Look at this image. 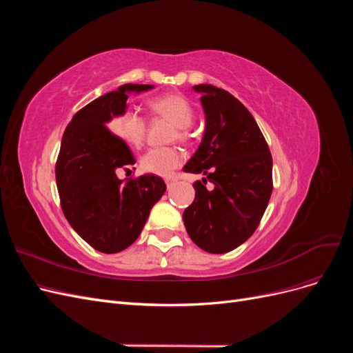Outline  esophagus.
I'll return each mask as SVG.
<instances>
[{
	"instance_id": "34e87169",
	"label": "esophagus",
	"mask_w": 353,
	"mask_h": 353,
	"mask_svg": "<svg viewBox=\"0 0 353 353\" xmlns=\"http://www.w3.org/2000/svg\"><path fill=\"white\" fill-rule=\"evenodd\" d=\"M175 181H176L175 178H166V179H165V183H166L168 188H170V187H172V185L175 184Z\"/></svg>"
}]
</instances>
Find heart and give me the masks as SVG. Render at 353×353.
<instances>
[{"label":"heart","mask_w":353,"mask_h":353,"mask_svg":"<svg viewBox=\"0 0 353 353\" xmlns=\"http://www.w3.org/2000/svg\"><path fill=\"white\" fill-rule=\"evenodd\" d=\"M152 110L165 116L178 128V137L185 138L188 128L194 121V110L181 95H166L152 101ZM114 131L132 147H140L145 137V117L135 109L125 110L114 121ZM183 162V156L174 147H153L141 157V168L148 174L168 176Z\"/></svg>","instance_id":"b5f03b06"}]
</instances>
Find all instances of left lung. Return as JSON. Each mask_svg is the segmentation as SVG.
Returning a JSON list of instances; mask_svg holds the SVG:
<instances>
[{"mask_svg":"<svg viewBox=\"0 0 353 353\" xmlns=\"http://www.w3.org/2000/svg\"><path fill=\"white\" fill-rule=\"evenodd\" d=\"M205 132L184 170L205 178L183 219L190 239L209 253H227L258 228L272 193V157L254 117L228 91L194 85ZM212 183V188L205 184Z\"/></svg>","mask_w":353,"mask_h":353,"instance_id":"obj_1","label":"left lung"}]
</instances>
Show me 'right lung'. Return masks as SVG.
I'll list each match as a JSON object with an SVG mask.
<instances>
[{"mask_svg": "<svg viewBox=\"0 0 353 353\" xmlns=\"http://www.w3.org/2000/svg\"><path fill=\"white\" fill-rule=\"evenodd\" d=\"M154 85L125 83L85 105L61 138L56 181L70 227L95 250L122 252L140 236L152 208L165 194V181L153 174L125 183L117 169L135 163L128 145L108 126L128 109V97Z\"/></svg>", "mask_w": 353, "mask_h": 353, "instance_id": "obj_1", "label": "right lung"}]
</instances>
